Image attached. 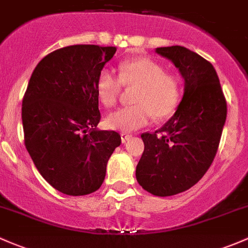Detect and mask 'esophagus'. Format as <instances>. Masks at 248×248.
Instances as JSON below:
<instances>
[{
    "label": "esophagus",
    "instance_id": "obj_1",
    "mask_svg": "<svg viewBox=\"0 0 248 248\" xmlns=\"http://www.w3.org/2000/svg\"><path fill=\"white\" fill-rule=\"evenodd\" d=\"M132 137V136L131 135H130V134H126V132H122V134H121V138H122V142H123V143H125V142H126V140H130V138H131Z\"/></svg>",
    "mask_w": 248,
    "mask_h": 248
}]
</instances>
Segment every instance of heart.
Masks as SVG:
<instances>
[{
  "mask_svg": "<svg viewBox=\"0 0 248 248\" xmlns=\"http://www.w3.org/2000/svg\"><path fill=\"white\" fill-rule=\"evenodd\" d=\"M118 76L110 70L100 71L95 82L102 105L111 108L118 100L122 89H135L130 106L118 108L106 118L110 129L134 131L149 124L151 117L164 119L177 110L182 98V81L172 72L150 58L122 61Z\"/></svg>",
  "mask_w": 248,
  "mask_h": 248,
  "instance_id": "heart-1",
  "label": "heart"
}]
</instances>
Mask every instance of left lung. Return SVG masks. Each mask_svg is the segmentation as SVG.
Here are the masks:
<instances>
[{"instance_id":"8db88e82","label":"left lung","mask_w":248,"mask_h":248,"mask_svg":"<svg viewBox=\"0 0 248 248\" xmlns=\"http://www.w3.org/2000/svg\"><path fill=\"white\" fill-rule=\"evenodd\" d=\"M185 78L176 112L161 129L140 135L144 151L136 168L140 186L155 196L188 190L213 163L227 117V102L209 61L182 46L159 47Z\"/></svg>"}]
</instances>
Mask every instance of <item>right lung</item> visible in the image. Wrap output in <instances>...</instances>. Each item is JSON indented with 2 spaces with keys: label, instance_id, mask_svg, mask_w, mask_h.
Wrapping results in <instances>:
<instances>
[{
  "label": "right lung",
  "instance_id": "right-lung-1",
  "mask_svg": "<svg viewBox=\"0 0 248 248\" xmlns=\"http://www.w3.org/2000/svg\"><path fill=\"white\" fill-rule=\"evenodd\" d=\"M116 47L74 45L44 58L22 100L25 145L41 176L60 193L80 196L98 190L106 164L121 145L100 122L95 82Z\"/></svg>",
  "mask_w": 248,
  "mask_h": 248
}]
</instances>
